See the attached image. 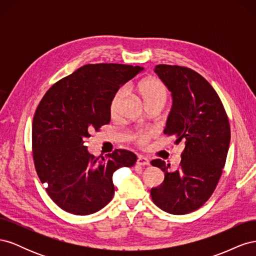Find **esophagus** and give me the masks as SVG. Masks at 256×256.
<instances>
[{
  "label": "esophagus",
  "instance_id": "34e87169",
  "mask_svg": "<svg viewBox=\"0 0 256 256\" xmlns=\"http://www.w3.org/2000/svg\"><path fill=\"white\" fill-rule=\"evenodd\" d=\"M150 160L147 159L146 157H144V156H138V160H136V164H138V166H150Z\"/></svg>",
  "mask_w": 256,
  "mask_h": 256
}]
</instances>
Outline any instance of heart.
Instances as JSON below:
<instances>
[{
  "instance_id": "obj_1",
  "label": "heart",
  "mask_w": 256,
  "mask_h": 256,
  "mask_svg": "<svg viewBox=\"0 0 256 256\" xmlns=\"http://www.w3.org/2000/svg\"><path fill=\"white\" fill-rule=\"evenodd\" d=\"M136 90H138V95L141 96V98L143 99V102L145 104L154 102V100H161V102H166V86L164 85V83L156 78L143 79L142 81H140L136 84ZM124 92H125V90H124V88H122V90L116 92V94L114 95L112 102H111V106H110V110H111L112 114L116 113L118 106L122 99ZM150 136H152V132H148V131H138V132H136L134 134V138L138 143L144 144L150 140Z\"/></svg>"
}]
</instances>
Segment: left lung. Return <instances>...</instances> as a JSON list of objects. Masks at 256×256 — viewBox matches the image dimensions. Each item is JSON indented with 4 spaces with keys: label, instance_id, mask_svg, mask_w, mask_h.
Here are the masks:
<instances>
[{
    "label": "left lung",
    "instance_id": "8db88e82",
    "mask_svg": "<svg viewBox=\"0 0 256 256\" xmlns=\"http://www.w3.org/2000/svg\"><path fill=\"white\" fill-rule=\"evenodd\" d=\"M154 72L172 96L164 134L175 144L182 142L184 150L176 171L161 159L150 162L164 172V182L152 188L150 196L162 210L189 214L210 198L219 182L230 147V122L218 94L202 76L171 65H157Z\"/></svg>",
    "mask_w": 256,
    "mask_h": 256
}]
</instances>
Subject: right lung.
<instances>
[{"label":"right lung","mask_w":256,"mask_h":256,"mask_svg":"<svg viewBox=\"0 0 256 256\" xmlns=\"http://www.w3.org/2000/svg\"><path fill=\"white\" fill-rule=\"evenodd\" d=\"M143 67L122 64L84 65L60 80L37 106L32 127L35 168L49 196L63 210L86 216L114 196L113 173L134 166L136 156L116 150L94 156L85 141L111 120V102Z\"/></svg>","instance_id":"1"}]
</instances>
